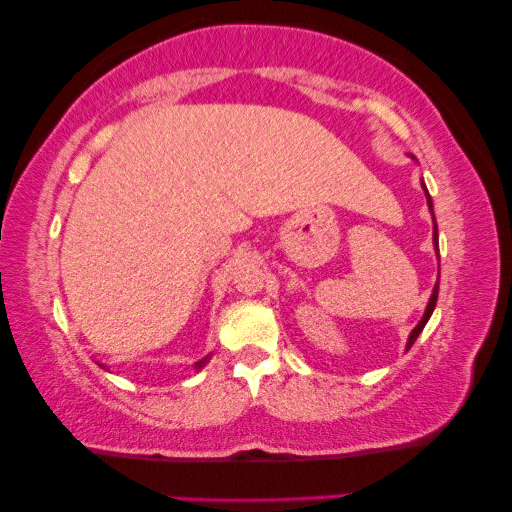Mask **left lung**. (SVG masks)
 Returning <instances> with one entry per match:
<instances>
[{
    "mask_svg": "<svg viewBox=\"0 0 512 512\" xmlns=\"http://www.w3.org/2000/svg\"><path fill=\"white\" fill-rule=\"evenodd\" d=\"M422 186H424V184H422ZM424 195H426V202H429V212L433 214V202H431V195H429V191H426V186H424ZM433 247H436V251H438V228H436V219H433ZM436 300H438V284L433 286V293H431V298H429V305H426V310H424V317L419 319V324H417L415 328H412V333H410L408 345H405V349H410L412 345H415V340L419 338V333L424 331L426 321L431 319L433 310H436Z\"/></svg>",
    "mask_w": 512,
    "mask_h": 512,
    "instance_id": "obj_1",
    "label": "left lung"
}]
</instances>
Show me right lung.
<instances>
[{
  "label": "right lung",
  "mask_w": 512,
  "mask_h": 512,
  "mask_svg": "<svg viewBox=\"0 0 512 512\" xmlns=\"http://www.w3.org/2000/svg\"><path fill=\"white\" fill-rule=\"evenodd\" d=\"M209 356H212V354H207V356H205V359H200V361H198V363H195V370H200V368H202V366H205V363H207V361H209Z\"/></svg>",
  "instance_id": "add662e5"
}]
</instances>
